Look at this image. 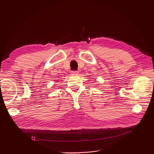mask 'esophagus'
Masks as SVG:
<instances>
[{"instance_id": "1", "label": "esophagus", "mask_w": 154, "mask_h": 154, "mask_svg": "<svg viewBox=\"0 0 154 154\" xmlns=\"http://www.w3.org/2000/svg\"><path fill=\"white\" fill-rule=\"evenodd\" d=\"M78 71H71V73L72 74H78Z\"/></svg>"}]
</instances>
